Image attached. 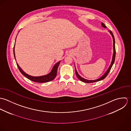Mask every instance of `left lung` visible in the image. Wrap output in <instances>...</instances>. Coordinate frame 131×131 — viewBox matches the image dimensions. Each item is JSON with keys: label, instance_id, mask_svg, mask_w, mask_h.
<instances>
[{"label": "left lung", "instance_id": "1", "mask_svg": "<svg viewBox=\"0 0 131 131\" xmlns=\"http://www.w3.org/2000/svg\"><path fill=\"white\" fill-rule=\"evenodd\" d=\"M101 25H102V26L103 27L106 28V26L105 25V24L103 23H102ZM109 32H110V33L111 34V35H112V38H113V57H112V62H111V64H110L109 67L108 68V70H107V71L105 72V73L104 74L102 77H101L100 78L97 79H96V80H88V79H83V78H81V77L79 75V74H78V73L77 70L75 69V73H76V75H77V77L78 78V79H79L80 80H81V81L84 82H86V83H92V82H95L99 81H100V80H102V79H104L107 76L108 74L109 73V71H110L111 68V67H112V65H113L114 62V61H115L116 51H115V40H114V35H113L112 32L110 30H109Z\"/></svg>", "mask_w": 131, "mask_h": 131}]
</instances>
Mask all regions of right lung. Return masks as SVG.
<instances>
[{"label": "right lung", "instance_id": "obj_1", "mask_svg": "<svg viewBox=\"0 0 131 131\" xmlns=\"http://www.w3.org/2000/svg\"><path fill=\"white\" fill-rule=\"evenodd\" d=\"M15 45H14V57H15V59L16 60V58H15ZM60 61H59L58 62H57L53 67L52 70L51 71V72L49 73L47 75H44V76H41V77H32L30 76L29 75H28L25 72H24L22 69L19 67V66L18 65V64L17 63V66L19 68V70H20V71L21 72V73L27 79L34 81V82H40V83H43V82H49L51 80H53L54 79L57 75V69L58 68V66L60 64Z\"/></svg>", "mask_w": 131, "mask_h": 131}]
</instances>
